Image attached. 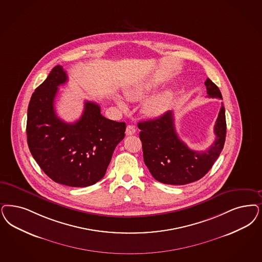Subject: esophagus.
<instances>
[{
    "mask_svg": "<svg viewBox=\"0 0 262 262\" xmlns=\"http://www.w3.org/2000/svg\"><path fill=\"white\" fill-rule=\"evenodd\" d=\"M136 126H133V125H127L126 128V136H133L136 134Z\"/></svg>",
    "mask_w": 262,
    "mask_h": 262,
    "instance_id": "obj_1",
    "label": "esophagus"
}]
</instances>
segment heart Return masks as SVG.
Segmentation results:
<instances>
[{"label": "heart", "instance_id": "b5f03b06", "mask_svg": "<svg viewBox=\"0 0 262 262\" xmlns=\"http://www.w3.org/2000/svg\"><path fill=\"white\" fill-rule=\"evenodd\" d=\"M153 87V82H149V83H146L144 85H142V86H140L138 88H136V89L126 90L125 95H126V99H128V100H130V101H137V100H139L141 98H143L145 94L148 91L151 90ZM170 99H171V96L167 92L156 96L153 99H151L149 101H147V103L145 104V113L147 115H149V116H156V115H159V114L163 113V111L166 110V108L168 107V104L170 102ZM116 102H117L118 106L120 108L126 109V104H125V102L122 99H116Z\"/></svg>", "mask_w": 262, "mask_h": 262}]
</instances>
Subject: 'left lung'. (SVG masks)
<instances>
[{
    "label": "left lung",
    "mask_w": 262,
    "mask_h": 262,
    "mask_svg": "<svg viewBox=\"0 0 262 262\" xmlns=\"http://www.w3.org/2000/svg\"><path fill=\"white\" fill-rule=\"evenodd\" d=\"M207 97L223 99L221 91L209 78L205 81ZM141 130L143 159L154 178L167 185H186L201 179L222 152L226 141V110L224 104L215 124L216 139L205 151H193L177 135L172 111L163 116L138 123Z\"/></svg>",
    "instance_id": "1"
}]
</instances>
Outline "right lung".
<instances>
[{"label":"right lung","instance_id":"1","mask_svg":"<svg viewBox=\"0 0 262 262\" xmlns=\"http://www.w3.org/2000/svg\"><path fill=\"white\" fill-rule=\"evenodd\" d=\"M68 81L62 66H56L29 103L27 142L39 167L52 180L69 187H88L104 175L126 123L103 117L99 104L85 101L81 117L69 124L56 115L58 87Z\"/></svg>","mask_w":262,"mask_h":262}]
</instances>
